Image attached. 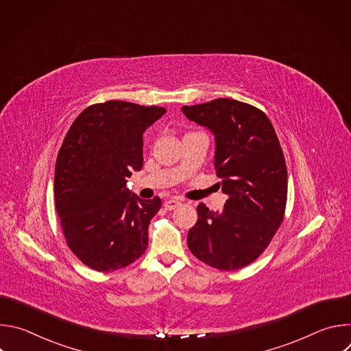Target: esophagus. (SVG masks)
Listing matches in <instances>:
<instances>
[{
    "instance_id": "esophagus-1",
    "label": "esophagus",
    "mask_w": 351,
    "mask_h": 351,
    "mask_svg": "<svg viewBox=\"0 0 351 351\" xmlns=\"http://www.w3.org/2000/svg\"><path fill=\"white\" fill-rule=\"evenodd\" d=\"M180 206V202L179 199H168V202H165L164 203V207L167 208V210H169V211H172V210H175L176 207H179Z\"/></svg>"
}]
</instances>
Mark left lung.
Wrapping results in <instances>:
<instances>
[{
  "instance_id": "1",
  "label": "left lung",
  "mask_w": 351,
  "mask_h": 351,
  "mask_svg": "<svg viewBox=\"0 0 351 351\" xmlns=\"http://www.w3.org/2000/svg\"><path fill=\"white\" fill-rule=\"evenodd\" d=\"M182 111L215 136L214 167L229 195L221 213L198 204L187 245L210 267L240 269L263 254L283 222L287 171L282 147L268 117L237 99L217 98Z\"/></svg>"
}]
</instances>
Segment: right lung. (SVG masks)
<instances>
[{
    "label": "right lung",
    "instance_id": "add662e5",
    "mask_svg": "<svg viewBox=\"0 0 351 351\" xmlns=\"http://www.w3.org/2000/svg\"><path fill=\"white\" fill-rule=\"evenodd\" d=\"M165 112L111 99L80 112L64 138L56 164V208L68 247L94 271L125 268L145 252L161 198H138L126 182L143 167L145 129Z\"/></svg>",
    "mask_w": 351,
    "mask_h": 351
}]
</instances>
